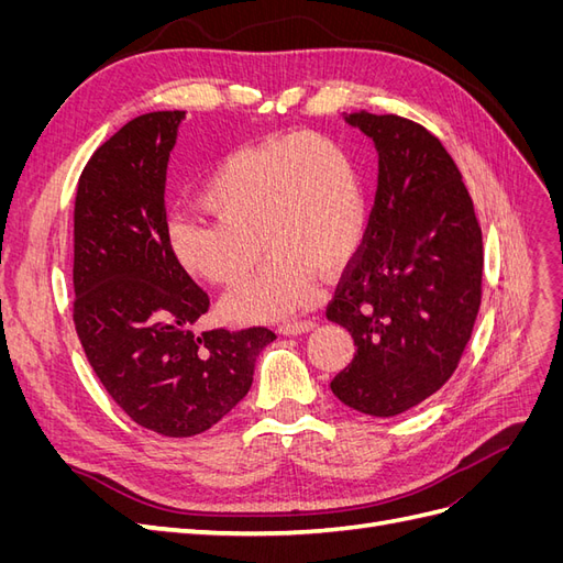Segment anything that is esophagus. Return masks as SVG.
I'll return each mask as SVG.
<instances>
[{"mask_svg":"<svg viewBox=\"0 0 563 563\" xmlns=\"http://www.w3.org/2000/svg\"><path fill=\"white\" fill-rule=\"evenodd\" d=\"M317 327V323L312 319H302V321H284L277 327V331L282 335H300V333H308Z\"/></svg>","mask_w":563,"mask_h":563,"instance_id":"1","label":"esophagus"}]
</instances>
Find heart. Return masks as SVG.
<instances>
[{
    "label": "heart",
    "instance_id": "obj_1",
    "mask_svg": "<svg viewBox=\"0 0 563 563\" xmlns=\"http://www.w3.org/2000/svg\"><path fill=\"white\" fill-rule=\"evenodd\" d=\"M209 216H178L166 228L176 265L195 279L232 286L261 261L258 277L223 300L225 319L269 321L317 298L319 269H343L366 232V197L345 150L321 135H288L220 159L201 187Z\"/></svg>",
    "mask_w": 563,
    "mask_h": 563
}]
</instances>
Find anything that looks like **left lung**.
I'll return each mask as SVG.
<instances>
[{
    "label": "left lung",
    "instance_id": "obj_1",
    "mask_svg": "<svg viewBox=\"0 0 563 563\" xmlns=\"http://www.w3.org/2000/svg\"><path fill=\"white\" fill-rule=\"evenodd\" d=\"M345 122L378 150V192L327 310L356 345L331 389L354 411L391 418L432 397L463 356L482 302V228L437 135L395 114Z\"/></svg>",
    "mask_w": 563,
    "mask_h": 563
}]
</instances>
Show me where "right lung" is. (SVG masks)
<instances>
[{"instance_id":"1","label":"right lung","mask_w":563,"mask_h":563,"mask_svg":"<svg viewBox=\"0 0 563 563\" xmlns=\"http://www.w3.org/2000/svg\"><path fill=\"white\" fill-rule=\"evenodd\" d=\"M183 110L131 119L84 166L75 199V329L117 406L162 437L207 432L240 404L277 335L192 333L209 296L166 242L164 183Z\"/></svg>"}]
</instances>
